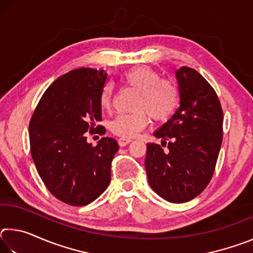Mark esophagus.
Wrapping results in <instances>:
<instances>
[{
    "label": "esophagus",
    "mask_w": 253,
    "mask_h": 253,
    "mask_svg": "<svg viewBox=\"0 0 253 253\" xmlns=\"http://www.w3.org/2000/svg\"><path fill=\"white\" fill-rule=\"evenodd\" d=\"M130 142H131V139H129V138H121V139H118V144H119V146H121V147L126 146V145H128Z\"/></svg>",
    "instance_id": "esophagus-1"
}]
</instances>
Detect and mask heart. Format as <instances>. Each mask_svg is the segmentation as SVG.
Returning <instances> with one entry per match:
<instances>
[{
    "mask_svg": "<svg viewBox=\"0 0 253 253\" xmlns=\"http://www.w3.org/2000/svg\"><path fill=\"white\" fill-rule=\"evenodd\" d=\"M125 83L139 91L136 109L132 114H122L110 123V130L122 138H131L144 129L148 124V115L154 121L165 122L174 114L178 105V92L169 80L161 79L158 72L149 67H137L124 76ZM114 101V88L106 84L102 88L99 102L102 109L111 108Z\"/></svg>",
    "mask_w": 253,
    "mask_h": 253,
    "instance_id": "b5f03b06",
    "label": "heart"
}]
</instances>
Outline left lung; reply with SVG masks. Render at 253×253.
<instances>
[{
	"mask_svg": "<svg viewBox=\"0 0 253 253\" xmlns=\"http://www.w3.org/2000/svg\"><path fill=\"white\" fill-rule=\"evenodd\" d=\"M179 107L154 132L161 145L148 143L145 160L148 183L172 203L202 193L211 181L223 135V111L212 85L198 71L181 67L175 72Z\"/></svg>",
	"mask_w": 253,
	"mask_h": 253,
	"instance_id": "1",
	"label": "left lung"
}]
</instances>
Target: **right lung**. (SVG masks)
Listing matches in <instances>:
<instances>
[{
	"label": "right lung",
	"mask_w": 253,
	"mask_h": 253,
	"mask_svg": "<svg viewBox=\"0 0 253 253\" xmlns=\"http://www.w3.org/2000/svg\"><path fill=\"white\" fill-rule=\"evenodd\" d=\"M107 74L79 68L53 81L38 104L29 125L30 147L44 185L58 200L74 207L91 203L110 183V166L118 144L102 137L96 146L87 131L101 122L99 97Z\"/></svg>",
	"instance_id": "1"
}]
</instances>
